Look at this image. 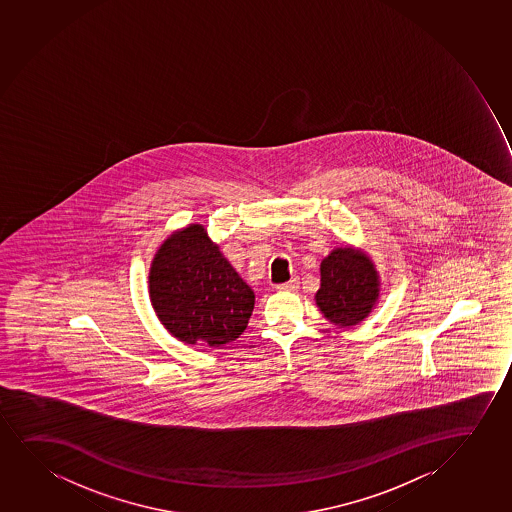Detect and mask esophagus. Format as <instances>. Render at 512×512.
Segmentation results:
<instances>
[{
	"label": "esophagus",
	"instance_id": "esophagus-1",
	"mask_svg": "<svg viewBox=\"0 0 512 512\" xmlns=\"http://www.w3.org/2000/svg\"><path fill=\"white\" fill-rule=\"evenodd\" d=\"M297 288H299V278H292L290 281L278 285V290H281V292H293V290H297Z\"/></svg>",
	"mask_w": 512,
	"mask_h": 512
}]
</instances>
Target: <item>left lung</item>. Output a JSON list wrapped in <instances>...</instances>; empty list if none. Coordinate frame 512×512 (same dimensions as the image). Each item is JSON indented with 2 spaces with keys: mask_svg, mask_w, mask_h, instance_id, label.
<instances>
[{
  "mask_svg": "<svg viewBox=\"0 0 512 512\" xmlns=\"http://www.w3.org/2000/svg\"><path fill=\"white\" fill-rule=\"evenodd\" d=\"M379 297V278L370 259L352 248H337L321 262L316 304L332 323L358 325Z\"/></svg>",
  "mask_w": 512,
  "mask_h": 512,
  "instance_id": "left-lung-1",
  "label": "left lung"
}]
</instances>
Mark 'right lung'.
Listing matches in <instances>:
<instances>
[{
	"label": "right lung",
	"mask_w": 512,
	"mask_h": 512,
	"mask_svg": "<svg viewBox=\"0 0 512 512\" xmlns=\"http://www.w3.org/2000/svg\"><path fill=\"white\" fill-rule=\"evenodd\" d=\"M151 302L161 323L186 344L219 347L238 339L255 295L200 224L172 234L149 274Z\"/></svg>",
	"instance_id": "obj_1"
}]
</instances>
